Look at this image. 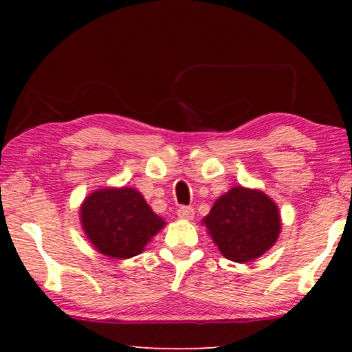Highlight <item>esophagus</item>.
<instances>
[{"mask_svg":"<svg viewBox=\"0 0 352 352\" xmlns=\"http://www.w3.org/2000/svg\"><path fill=\"white\" fill-rule=\"evenodd\" d=\"M177 216L184 220H192L194 217V210L190 206H180L177 210Z\"/></svg>","mask_w":352,"mask_h":352,"instance_id":"esophagus-1","label":"esophagus"}]
</instances>
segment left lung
Instances as JSON below:
<instances>
[{"instance_id": "obj_1", "label": "left lung", "mask_w": 352, "mask_h": 352, "mask_svg": "<svg viewBox=\"0 0 352 352\" xmlns=\"http://www.w3.org/2000/svg\"><path fill=\"white\" fill-rule=\"evenodd\" d=\"M204 225L226 259L243 264L275 245L281 216L262 190L234 186L214 201Z\"/></svg>"}]
</instances>
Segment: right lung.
<instances>
[{
    "instance_id": "right-lung-1",
    "label": "right lung",
    "mask_w": 352,
    "mask_h": 352,
    "mask_svg": "<svg viewBox=\"0 0 352 352\" xmlns=\"http://www.w3.org/2000/svg\"><path fill=\"white\" fill-rule=\"evenodd\" d=\"M79 212L88 241L113 259L140 254L166 225L140 190L126 186L94 190L83 200Z\"/></svg>"
}]
</instances>
